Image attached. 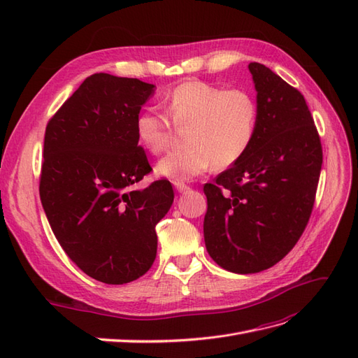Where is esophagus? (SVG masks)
<instances>
[{
	"label": "esophagus",
	"instance_id": "esophagus-1",
	"mask_svg": "<svg viewBox=\"0 0 358 358\" xmlns=\"http://www.w3.org/2000/svg\"><path fill=\"white\" fill-rule=\"evenodd\" d=\"M175 188H176V191L180 192V194L188 192V191L191 189V188H189L188 185H185V183H183V182H176V183H175Z\"/></svg>",
	"mask_w": 358,
	"mask_h": 358
}]
</instances>
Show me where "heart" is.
Returning <instances> with one entry per match:
<instances>
[{
    "label": "heart",
    "instance_id": "heart-1",
    "mask_svg": "<svg viewBox=\"0 0 358 358\" xmlns=\"http://www.w3.org/2000/svg\"><path fill=\"white\" fill-rule=\"evenodd\" d=\"M162 106L175 128L183 131L185 146L162 157L155 173L175 183L200 176L213 164L218 169L236 164L257 134L258 106L243 90L185 82L164 96ZM168 120L154 107L136 116V136L148 152L158 155L171 143L175 129Z\"/></svg>",
    "mask_w": 358,
    "mask_h": 358
}]
</instances>
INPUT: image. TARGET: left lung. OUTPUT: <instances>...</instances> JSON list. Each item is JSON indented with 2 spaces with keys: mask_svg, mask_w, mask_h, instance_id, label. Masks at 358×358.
Wrapping results in <instances>:
<instances>
[{
  "mask_svg": "<svg viewBox=\"0 0 358 358\" xmlns=\"http://www.w3.org/2000/svg\"><path fill=\"white\" fill-rule=\"evenodd\" d=\"M257 91L258 128L246 154L206 183L204 243L233 273H258L300 239L315 201L322 149L308 104L263 64L248 66Z\"/></svg>",
  "mask_w": 358,
  "mask_h": 358,
  "instance_id": "left-lung-1",
  "label": "left lung"
}]
</instances>
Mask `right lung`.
<instances>
[{
	"label": "right lung",
	"mask_w": 358,
	"mask_h": 358,
	"mask_svg": "<svg viewBox=\"0 0 358 358\" xmlns=\"http://www.w3.org/2000/svg\"><path fill=\"white\" fill-rule=\"evenodd\" d=\"M155 85L96 73L46 127L40 199L71 262L104 284L143 276L157 257L155 225L171 208V183L133 185L152 170L134 122Z\"/></svg>",
	"instance_id": "add662e5"
}]
</instances>
